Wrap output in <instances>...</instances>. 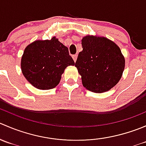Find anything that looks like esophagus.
<instances>
[{"mask_svg": "<svg viewBox=\"0 0 146 146\" xmlns=\"http://www.w3.org/2000/svg\"><path fill=\"white\" fill-rule=\"evenodd\" d=\"M73 60H74V61L75 62H76V60H77V58H78V55L77 54H75V55H73Z\"/></svg>", "mask_w": 146, "mask_h": 146, "instance_id": "esophagus-1", "label": "esophagus"}]
</instances>
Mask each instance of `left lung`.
<instances>
[{
	"instance_id": "left-lung-1",
	"label": "left lung",
	"mask_w": 146,
	"mask_h": 146,
	"mask_svg": "<svg viewBox=\"0 0 146 146\" xmlns=\"http://www.w3.org/2000/svg\"><path fill=\"white\" fill-rule=\"evenodd\" d=\"M82 51L75 66L81 76L82 85L96 93L107 92L121 79L125 59L119 47L102 36L88 35L82 39Z\"/></svg>"
}]
</instances>
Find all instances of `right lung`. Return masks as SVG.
<instances>
[{
    "label": "right lung",
    "instance_id": "obj_1",
    "mask_svg": "<svg viewBox=\"0 0 146 146\" xmlns=\"http://www.w3.org/2000/svg\"><path fill=\"white\" fill-rule=\"evenodd\" d=\"M68 48L54 36L50 40H36L25 49L21 69L25 78L39 90L58 85L65 68L74 66Z\"/></svg>",
    "mask_w": 146,
    "mask_h": 146
}]
</instances>
